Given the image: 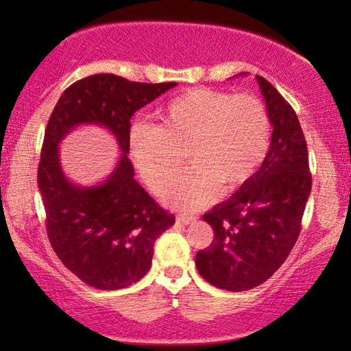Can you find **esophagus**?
<instances>
[{
	"mask_svg": "<svg viewBox=\"0 0 351 351\" xmlns=\"http://www.w3.org/2000/svg\"><path fill=\"white\" fill-rule=\"evenodd\" d=\"M196 217L195 215H190V214H177V222L184 223V225H189L191 222H195Z\"/></svg>",
	"mask_w": 351,
	"mask_h": 351,
	"instance_id": "esophagus-1",
	"label": "esophagus"
}]
</instances>
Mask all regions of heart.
<instances>
[{
  "instance_id": "b5f03b06",
  "label": "heart",
  "mask_w": 351,
  "mask_h": 351,
  "mask_svg": "<svg viewBox=\"0 0 351 351\" xmlns=\"http://www.w3.org/2000/svg\"><path fill=\"white\" fill-rule=\"evenodd\" d=\"M158 126L136 124L131 156L145 184L160 193L178 175L183 153L191 171L162 195L167 204L196 209L246 185L265 160L271 119L257 95L209 88L185 90L158 112Z\"/></svg>"
}]
</instances>
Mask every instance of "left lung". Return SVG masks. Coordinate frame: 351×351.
Masks as SVG:
<instances>
[{
	"label": "left lung",
	"instance_id": "8db88e82",
	"mask_svg": "<svg viewBox=\"0 0 351 351\" xmlns=\"http://www.w3.org/2000/svg\"><path fill=\"white\" fill-rule=\"evenodd\" d=\"M256 80L271 119L270 148L252 179L203 215L214 239L195 261L206 281L233 292L257 287L282 265L299 238L311 191L297 114L265 78Z\"/></svg>",
	"mask_w": 351,
	"mask_h": 351
}]
</instances>
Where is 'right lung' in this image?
<instances>
[{
  "label": "right lung",
  "instance_id": "obj_1",
  "mask_svg": "<svg viewBox=\"0 0 351 351\" xmlns=\"http://www.w3.org/2000/svg\"><path fill=\"white\" fill-rule=\"evenodd\" d=\"M174 86L93 75L64 90L47 121L38 166L47 237L62 263L95 289H121L145 276L155 241L176 222L134 179L128 158L132 114ZM83 123L107 128L122 150L112 174L93 187L71 182L60 165L58 143Z\"/></svg>",
  "mask_w": 351,
  "mask_h": 351
}]
</instances>
